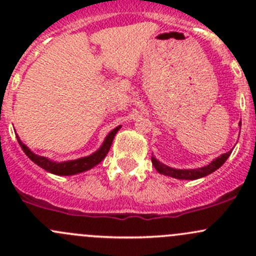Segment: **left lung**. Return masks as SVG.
<instances>
[{
	"mask_svg": "<svg viewBox=\"0 0 256 256\" xmlns=\"http://www.w3.org/2000/svg\"><path fill=\"white\" fill-rule=\"evenodd\" d=\"M239 126H242V122H239ZM232 151L226 152V154H220L218 158L213 160L210 164H207L204 167H200V168H194V170H177L172 168V167L166 166V164H161L160 161H157L154 157H151L152 164L154 166V168L157 170V172L164 176H170L174 178H178V180H198V178H202L208 176V174H213L214 171L219 168L224 162L226 161L229 156H230Z\"/></svg>",
	"mask_w": 256,
	"mask_h": 256,
	"instance_id": "1",
	"label": "left lung"
}]
</instances>
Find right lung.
Masks as SVG:
<instances>
[{"label": "right lung", "mask_w": 256, "mask_h": 256, "mask_svg": "<svg viewBox=\"0 0 256 256\" xmlns=\"http://www.w3.org/2000/svg\"><path fill=\"white\" fill-rule=\"evenodd\" d=\"M121 126H118V128H114L112 131H110L109 135L106 136L105 141L102 142V147H100L98 151H95L94 154H92L90 156L82 157V158L73 160V161H64V162H54L48 160L47 157L38 156V154H33L22 141L18 138V144H20V148L23 150L26 154L30 157V160H32L36 164H38L40 167H42L43 170H46L47 172H50L53 174H58V176H72V174H82V172L88 171V170L92 168L94 166H96L98 164L102 161L105 158V156L109 152L110 147H112V140L115 138L116 132L120 130Z\"/></svg>", "instance_id": "add662e5"}]
</instances>
